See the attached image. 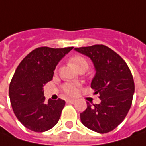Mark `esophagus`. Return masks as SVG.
<instances>
[{
  "instance_id": "obj_1",
  "label": "esophagus",
  "mask_w": 146,
  "mask_h": 146,
  "mask_svg": "<svg viewBox=\"0 0 146 146\" xmlns=\"http://www.w3.org/2000/svg\"><path fill=\"white\" fill-rule=\"evenodd\" d=\"M66 102H68V103H75L76 102V100L75 99H68L66 101Z\"/></svg>"
}]
</instances>
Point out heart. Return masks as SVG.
Listing matches in <instances>:
<instances>
[{
  "mask_svg": "<svg viewBox=\"0 0 146 146\" xmlns=\"http://www.w3.org/2000/svg\"><path fill=\"white\" fill-rule=\"evenodd\" d=\"M70 62L73 64V66L76 67L77 70H80L82 69H88V64L87 61L84 58H82L80 56H75L72 58L70 59ZM78 84H71V83H66L62 85V90L65 93L66 95L67 96H76V94L79 92L78 89Z\"/></svg>",
  "mask_w": 146,
  "mask_h": 146,
  "instance_id": "heart-1",
  "label": "heart"
}]
</instances>
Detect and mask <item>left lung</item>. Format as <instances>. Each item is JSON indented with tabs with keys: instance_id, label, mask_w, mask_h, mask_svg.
Returning <instances> with one entry per match:
<instances>
[{
	"instance_id": "left-lung-1",
	"label": "left lung",
	"mask_w": 146,
	"mask_h": 146,
	"mask_svg": "<svg viewBox=\"0 0 146 146\" xmlns=\"http://www.w3.org/2000/svg\"><path fill=\"white\" fill-rule=\"evenodd\" d=\"M93 62L95 76L91 88L100 95L101 102L90 104L80 114L84 126L98 133L114 130L125 119L132 106L134 80L127 63L120 56L102 44L76 48Z\"/></svg>"
}]
</instances>
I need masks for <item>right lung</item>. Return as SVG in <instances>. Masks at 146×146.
<instances>
[{"label":"right lung","instance_id":"1","mask_svg":"<svg viewBox=\"0 0 146 146\" xmlns=\"http://www.w3.org/2000/svg\"><path fill=\"white\" fill-rule=\"evenodd\" d=\"M72 48H36L14 72L9 88L11 106L20 123L33 132L48 131L58 122L65 101L48 99L46 102L44 86L53 80L57 65Z\"/></svg>","mask_w":146,"mask_h":146}]
</instances>
